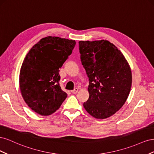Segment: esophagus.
Instances as JSON below:
<instances>
[{"label":"esophagus","instance_id":"esophagus-1","mask_svg":"<svg viewBox=\"0 0 154 154\" xmlns=\"http://www.w3.org/2000/svg\"><path fill=\"white\" fill-rule=\"evenodd\" d=\"M78 88H75L74 90H72L71 92V93H72V94H76V93L78 92Z\"/></svg>","mask_w":154,"mask_h":154}]
</instances>
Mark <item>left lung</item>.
Here are the masks:
<instances>
[{
	"label": "left lung",
	"mask_w": 154,
	"mask_h": 154,
	"mask_svg": "<svg viewBox=\"0 0 154 154\" xmlns=\"http://www.w3.org/2000/svg\"><path fill=\"white\" fill-rule=\"evenodd\" d=\"M79 50L89 81V97L83 106L95 118H109L127 99L131 69L122 52L107 40L80 41Z\"/></svg>",
	"instance_id": "8db88e82"
}]
</instances>
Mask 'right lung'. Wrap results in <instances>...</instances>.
<instances>
[{
    "label": "right lung",
    "mask_w": 154,
    "mask_h": 154,
    "mask_svg": "<svg viewBox=\"0 0 154 154\" xmlns=\"http://www.w3.org/2000/svg\"><path fill=\"white\" fill-rule=\"evenodd\" d=\"M75 45V40L47 36L27 54L20 69V88L25 102L35 112L52 114L66 100L67 95L59 84V69Z\"/></svg>",
    "instance_id": "obj_1"
}]
</instances>
